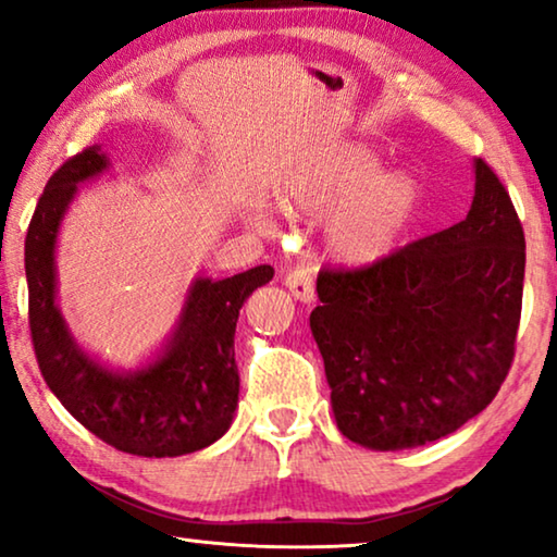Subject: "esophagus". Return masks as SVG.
<instances>
[{
  "instance_id": "obj_1",
  "label": "esophagus",
  "mask_w": 557,
  "mask_h": 557,
  "mask_svg": "<svg viewBox=\"0 0 557 557\" xmlns=\"http://www.w3.org/2000/svg\"><path fill=\"white\" fill-rule=\"evenodd\" d=\"M286 288L294 294V299H299L304 304H311L317 296L314 294V276H311V271L304 269V265L286 273Z\"/></svg>"
}]
</instances>
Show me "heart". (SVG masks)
<instances>
[{
    "label": "heart",
    "instance_id": "b5f03b06",
    "mask_svg": "<svg viewBox=\"0 0 557 557\" xmlns=\"http://www.w3.org/2000/svg\"><path fill=\"white\" fill-rule=\"evenodd\" d=\"M364 144H339L286 180L284 208L322 220L326 248L345 265H372L398 250L421 208L423 187L413 172L385 170Z\"/></svg>",
    "mask_w": 557,
    "mask_h": 557
}]
</instances>
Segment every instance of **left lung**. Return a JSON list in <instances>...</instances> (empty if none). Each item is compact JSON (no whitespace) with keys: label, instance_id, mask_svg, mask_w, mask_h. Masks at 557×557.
Listing matches in <instances>:
<instances>
[{"label":"left lung","instance_id":"left-lung-1","mask_svg":"<svg viewBox=\"0 0 557 557\" xmlns=\"http://www.w3.org/2000/svg\"><path fill=\"white\" fill-rule=\"evenodd\" d=\"M469 215L362 269L319 271L309 324L339 431L375 451L423 446L505 383L522 311L524 233L474 159Z\"/></svg>","mask_w":557,"mask_h":557}]
</instances>
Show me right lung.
<instances>
[{"instance_id":"add662e5","label":"right lung","mask_w":557,"mask_h":557,"mask_svg":"<svg viewBox=\"0 0 557 557\" xmlns=\"http://www.w3.org/2000/svg\"><path fill=\"white\" fill-rule=\"evenodd\" d=\"M109 166L101 147L67 159L45 185L25 238L29 334L45 383L75 421L124 454L164 459L200 451L231 429L238 408L235 324L273 278L271 265L231 278H195L157 360L116 372L81 349L58 307L55 243L78 185Z\"/></svg>"}]
</instances>
